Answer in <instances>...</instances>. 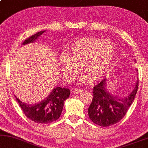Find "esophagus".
Segmentation results:
<instances>
[{
    "instance_id": "obj_1",
    "label": "esophagus",
    "mask_w": 148,
    "mask_h": 148,
    "mask_svg": "<svg viewBox=\"0 0 148 148\" xmlns=\"http://www.w3.org/2000/svg\"><path fill=\"white\" fill-rule=\"evenodd\" d=\"M83 91V90H81V89H74L73 90V92H74V93H80V92H82Z\"/></svg>"
}]
</instances>
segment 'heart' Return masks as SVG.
Returning <instances> with one entry per match:
<instances>
[{
  "label": "heart",
  "instance_id": "heart-1",
  "mask_svg": "<svg viewBox=\"0 0 148 148\" xmlns=\"http://www.w3.org/2000/svg\"><path fill=\"white\" fill-rule=\"evenodd\" d=\"M115 47L110 40L95 37H82L67 47L60 58V66L64 78L70 80L81 72L91 82L101 80L115 59Z\"/></svg>",
  "mask_w": 148,
  "mask_h": 148
}]
</instances>
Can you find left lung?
Instances as JSON below:
<instances>
[{"mask_svg":"<svg viewBox=\"0 0 148 148\" xmlns=\"http://www.w3.org/2000/svg\"><path fill=\"white\" fill-rule=\"evenodd\" d=\"M138 83L137 79L132 92L125 97H120L107 90V78L103 79L93 88L92 101L88 110L90 120L101 127L112 125L121 120L134 101Z\"/></svg>","mask_w":148,"mask_h":148,"instance_id":"left-lung-1","label":"left lung"}]
</instances>
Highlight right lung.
<instances>
[{
  "instance_id": "add662e5",
  "label": "right lung",
  "mask_w": 148,
  "mask_h": 148,
  "mask_svg": "<svg viewBox=\"0 0 148 148\" xmlns=\"http://www.w3.org/2000/svg\"><path fill=\"white\" fill-rule=\"evenodd\" d=\"M45 32L41 31L35 33L25 40L23 45L34 43ZM70 94V90L68 88L57 86L46 98L35 104L23 103L16 97L15 98L27 117L37 123L47 124L58 119L61 115L64 101L69 97Z\"/></svg>"
}]
</instances>
